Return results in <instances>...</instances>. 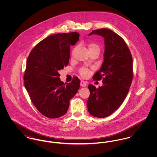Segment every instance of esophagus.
Instances as JSON below:
<instances>
[{"instance_id": "34e87169", "label": "esophagus", "mask_w": 157, "mask_h": 157, "mask_svg": "<svg viewBox=\"0 0 157 157\" xmlns=\"http://www.w3.org/2000/svg\"><path fill=\"white\" fill-rule=\"evenodd\" d=\"M86 85H87V84L85 82H84L83 80H81V82H80V86H81L85 87V86H86Z\"/></svg>"}]
</instances>
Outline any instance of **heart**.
<instances>
[{
  "label": "heart",
  "instance_id": "obj_1",
  "mask_svg": "<svg viewBox=\"0 0 157 157\" xmlns=\"http://www.w3.org/2000/svg\"><path fill=\"white\" fill-rule=\"evenodd\" d=\"M88 48L90 51L92 49H100L98 45H97L95 43L90 44V45H88ZM80 73L83 77H86L89 74V69L86 67H82L80 71Z\"/></svg>",
  "mask_w": 157,
  "mask_h": 157
}]
</instances>
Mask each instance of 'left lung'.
Returning a JSON list of instances; mask_svg holds the SVG:
<instances>
[{"mask_svg":"<svg viewBox=\"0 0 157 157\" xmlns=\"http://www.w3.org/2000/svg\"><path fill=\"white\" fill-rule=\"evenodd\" d=\"M93 34L104 38V61L93 76L94 80L102 79L103 85L96 88L89 85L87 106L92 116L105 118L115 111L126 97L133 78L132 57L123 39L113 31L95 29L89 36Z\"/></svg>","mask_w":157,"mask_h":157,"instance_id":"8db88e82","label":"left lung"}]
</instances>
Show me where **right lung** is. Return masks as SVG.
Masks as SVG:
<instances>
[{
  "instance_id": "add662e5",
  "label": "right lung",
  "mask_w": 157,
  "mask_h": 157,
  "mask_svg": "<svg viewBox=\"0 0 157 157\" xmlns=\"http://www.w3.org/2000/svg\"><path fill=\"white\" fill-rule=\"evenodd\" d=\"M79 36L76 32L49 36L35 46L27 59L25 88L37 109L48 118L64 115L80 88L78 77L66 84L60 81L59 73L68 65L70 46L76 44Z\"/></svg>"
}]
</instances>
